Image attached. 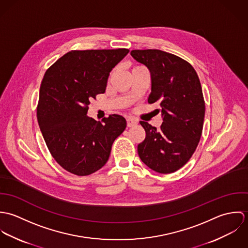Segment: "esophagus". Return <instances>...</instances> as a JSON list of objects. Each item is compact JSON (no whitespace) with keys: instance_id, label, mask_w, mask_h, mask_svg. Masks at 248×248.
<instances>
[{"instance_id":"obj_1","label":"esophagus","mask_w":248,"mask_h":248,"mask_svg":"<svg viewBox=\"0 0 248 248\" xmlns=\"http://www.w3.org/2000/svg\"><path fill=\"white\" fill-rule=\"evenodd\" d=\"M126 121H127V126H128V127L136 126V125L138 124V122H139L137 119H135V118H133V117H128V118L126 119Z\"/></svg>"}]
</instances>
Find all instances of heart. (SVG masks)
I'll return each mask as SVG.
<instances>
[{
    "label": "heart",
    "mask_w": 248,
    "mask_h": 248,
    "mask_svg": "<svg viewBox=\"0 0 248 248\" xmlns=\"http://www.w3.org/2000/svg\"><path fill=\"white\" fill-rule=\"evenodd\" d=\"M140 69H143V67H140V66H133L132 68H131V72L134 71H137V70H140Z\"/></svg>",
    "instance_id": "heart-1"
}]
</instances>
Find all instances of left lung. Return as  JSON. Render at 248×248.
I'll return each instance as SVG.
<instances>
[{
  "label": "left lung",
  "instance_id": "left-lung-1",
  "mask_svg": "<svg viewBox=\"0 0 248 248\" xmlns=\"http://www.w3.org/2000/svg\"><path fill=\"white\" fill-rule=\"evenodd\" d=\"M131 55L151 72L148 102H159L163 119L157 130L140 121L146 137L139 155L157 173H174L188 162L202 137L205 103L199 76L187 61L159 49H135Z\"/></svg>",
  "mask_w": 248,
  "mask_h": 248
}]
</instances>
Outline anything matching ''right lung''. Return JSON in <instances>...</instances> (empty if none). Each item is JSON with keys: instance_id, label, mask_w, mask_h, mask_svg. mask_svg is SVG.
I'll list each match as a JSON object with an SVG mask.
<instances>
[{"instance_id": "add662e5", "label": "right lung", "mask_w": 248, "mask_h": 248, "mask_svg": "<svg viewBox=\"0 0 248 248\" xmlns=\"http://www.w3.org/2000/svg\"><path fill=\"white\" fill-rule=\"evenodd\" d=\"M129 49L71 50L46 71L40 87L37 119L56 162L76 176L106 164L111 145L126 119L110 114L96 121L87 115L90 100L104 93L110 71Z\"/></svg>"}]
</instances>
